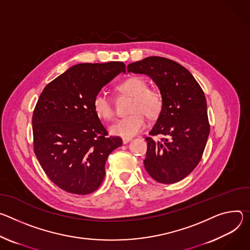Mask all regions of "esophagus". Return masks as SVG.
I'll return each mask as SVG.
<instances>
[{"label": "esophagus", "instance_id": "obj_1", "mask_svg": "<svg viewBox=\"0 0 250 250\" xmlns=\"http://www.w3.org/2000/svg\"><path fill=\"white\" fill-rule=\"evenodd\" d=\"M131 140H132L131 138H123L122 142H123V144H127V143H129Z\"/></svg>", "mask_w": 250, "mask_h": 250}]
</instances>
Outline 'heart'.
<instances>
[{
  "label": "heart",
  "instance_id": "1",
  "mask_svg": "<svg viewBox=\"0 0 250 250\" xmlns=\"http://www.w3.org/2000/svg\"><path fill=\"white\" fill-rule=\"evenodd\" d=\"M116 90L126 96L132 97L129 116L119 119L110 126V133L114 136L131 138L141 132L146 126V117L155 119L163 110V96L161 92L149 87L148 82L141 76H131L120 84ZM95 114L104 121H111L115 117V109L109 98L102 92L97 93L92 102Z\"/></svg>",
  "mask_w": 250,
  "mask_h": 250
}]
</instances>
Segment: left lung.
Instances as JSON below:
<instances>
[{
  "label": "left lung",
  "instance_id": "1",
  "mask_svg": "<svg viewBox=\"0 0 250 250\" xmlns=\"http://www.w3.org/2000/svg\"><path fill=\"white\" fill-rule=\"evenodd\" d=\"M128 72L150 76L163 96V110L151 136L147 137L144 160L148 174L161 184H174L200 163L209 134L207 100L191 73L180 63L161 57H149L128 64Z\"/></svg>",
  "mask_w": 250,
  "mask_h": 250
}]
</instances>
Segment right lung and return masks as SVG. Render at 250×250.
<instances>
[{
  "mask_svg": "<svg viewBox=\"0 0 250 250\" xmlns=\"http://www.w3.org/2000/svg\"><path fill=\"white\" fill-rule=\"evenodd\" d=\"M125 68L121 62L76 64L41 93L33 114L34 151L45 175L60 188L88 195L101 185L105 162L122 139L108 137L92 102Z\"/></svg>",
  "mask_w": 250,
  "mask_h": 250,
  "instance_id": "1",
  "label": "right lung"
}]
</instances>
